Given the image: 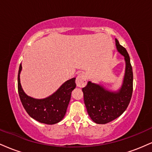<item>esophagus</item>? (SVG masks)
<instances>
[{"mask_svg": "<svg viewBox=\"0 0 152 152\" xmlns=\"http://www.w3.org/2000/svg\"><path fill=\"white\" fill-rule=\"evenodd\" d=\"M76 83L78 87H84L87 83L86 76L83 74H80L76 77Z\"/></svg>", "mask_w": 152, "mask_h": 152, "instance_id": "obj_1", "label": "esophagus"}]
</instances>
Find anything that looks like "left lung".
<instances>
[{"instance_id": "obj_1", "label": "left lung", "mask_w": 152, "mask_h": 152, "mask_svg": "<svg viewBox=\"0 0 152 152\" xmlns=\"http://www.w3.org/2000/svg\"><path fill=\"white\" fill-rule=\"evenodd\" d=\"M115 41L116 49L124 56L126 63L121 88L111 91L102 85L88 81L82 88L87 112L91 118L99 124H107L121 116L128 107L133 92V71L129 56L116 38Z\"/></svg>"}]
</instances>
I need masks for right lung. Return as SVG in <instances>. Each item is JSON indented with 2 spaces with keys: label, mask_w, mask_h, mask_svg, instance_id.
Wrapping results in <instances>:
<instances>
[{
  "label": "right lung",
  "mask_w": 152,
  "mask_h": 152,
  "mask_svg": "<svg viewBox=\"0 0 152 152\" xmlns=\"http://www.w3.org/2000/svg\"><path fill=\"white\" fill-rule=\"evenodd\" d=\"M22 66H19L18 89L20 101L26 112L31 118L46 124H55L64 118L71 99V92L76 88V78L68 80L53 94L45 99L29 96L23 90L20 81Z\"/></svg>",
  "instance_id": "right-lung-1"
}]
</instances>
